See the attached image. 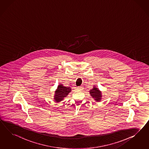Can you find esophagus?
I'll return each mask as SVG.
<instances>
[{"instance_id":"1","label":"esophagus","mask_w":149,"mask_h":149,"mask_svg":"<svg viewBox=\"0 0 149 149\" xmlns=\"http://www.w3.org/2000/svg\"><path fill=\"white\" fill-rule=\"evenodd\" d=\"M77 89L78 90H80V91H81V90H82L83 89H84V87H83V86H79V87H77Z\"/></svg>"}]
</instances>
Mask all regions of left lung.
<instances>
[{
    "instance_id": "left-lung-1",
    "label": "left lung",
    "mask_w": 149,
    "mask_h": 149,
    "mask_svg": "<svg viewBox=\"0 0 149 149\" xmlns=\"http://www.w3.org/2000/svg\"><path fill=\"white\" fill-rule=\"evenodd\" d=\"M90 94L91 96L94 98V99L97 101H100L101 100V94L99 90L98 89L95 87L93 89H91L90 91Z\"/></svg>"
}]
</instances>
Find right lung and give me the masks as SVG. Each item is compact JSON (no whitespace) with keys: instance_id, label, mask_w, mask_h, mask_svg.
<instances>
[{"instance_id":"add662e5","label":"right lung","mask_w":149,"mask_h":149,"mask_svg":"<svg viewBox=\"0 0 149 149\" xmlns=\"http://www.w3.org/2000/svg\"><path fill=\"white\" fill-rule=\"evenodd\" d=\"M71 90L72 89L69 87H64L62 85H59L55 92V95L54 96L55 100L56 102H60L62 100L64 97H67Z\"/></svg>"}]
</instances>
